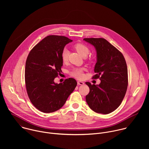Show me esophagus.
<instances>
[{"label":"esophagus","mask_w":149,"mask_h":149,"mask_svg":"<svg viewBox=\"0 0 149 149\" xmlns=\"http://www.w3.org/2000/svg\"><path fill=\"white\" fill-rule=\"evenodd\" d=\"M77 84H78V85H81V86H82V85H84V82H82V81H78L77 82Z\"/></svg>","instance_id":"esophagus-1"}]
</instances>
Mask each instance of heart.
<instances>
[{
  "label": "heart",
  "instance_id": "heart-1",
  "mask_svg": "<svg viewBox=\"0 0 149 149\" xmlns=\"http://www.w3.org/2000/svg\"><path fill=\"white\" fill-rule=\"evenodd\" d=\"M75 49L77 52L82 56H86L89 53V48L82 44H77L74 46ZM68 51L67 49H64L62 52V59L63 62H66L68 59ZM83 70L84 68H76L74 69L71 73V75L78 79H81L83 78Z\"/></svg>",
  "mask_w": 149,
  "mask_h": 149
}]
</instances>
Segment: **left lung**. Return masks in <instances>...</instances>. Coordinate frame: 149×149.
<instances>
[{
    "label": "left lung",
    "instance_id": "obj_1",
    "mask_svg": "<svg viewBox=\"0 0 149 149\" xmlns=\"http://www.w3.org/2000/svg\"><path fill=\"white\" fill-rule=\"evenodd\" d=\"M94 47L97 62L93 78H100L99 85L86 84L90 93L86 100L90 108L97 113L109 114L121 104L128 86V72L123 54L104 38H84Z\"/></svg>",
    "mask_w": 149,
    "mask_h": 149
}]
</instances>
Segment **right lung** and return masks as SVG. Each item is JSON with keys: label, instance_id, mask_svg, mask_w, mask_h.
<instances>
[{"label": "right lung", "instance_id": "1", "mask_svg": "<svg viewBox=\"0 0 149 149\" xmlns=\"http://www.w3.org/2000/svg\"><path fill=\"white\" fill-rule=\"evenodd\" d=\"M72 41L63 36H48L28 56L25 72L27 93L32 104L42 112L60 109L77 86L76 80L72 78L59 84L54 81L62 72V52Z\"/></svg>", "mask_w": 149, "mask_h": 149}]
</instances>
